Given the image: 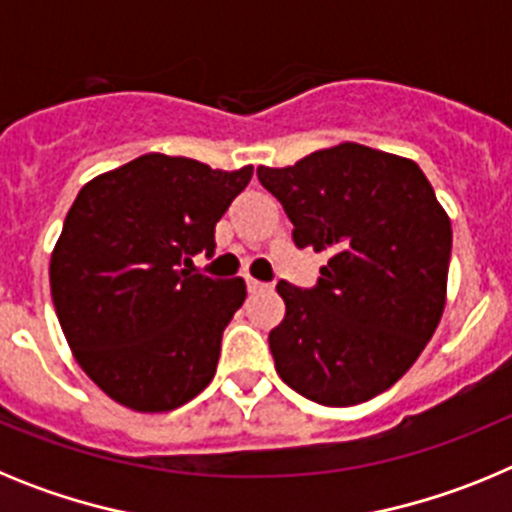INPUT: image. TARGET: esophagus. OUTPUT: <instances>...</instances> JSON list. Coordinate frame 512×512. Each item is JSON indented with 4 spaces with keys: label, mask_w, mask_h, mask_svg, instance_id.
<instances>
[{
    "label": "esophagus",
    "mask_w": 512,
    "mask_h": 512,
    "mask_svg": "<svg viewBox=\"0 0 512 512\" xmlns=\"http://www.w3.org/2000/svg\"><path fill=\"white\" fill-rule=\"evenodd\" d=\"M246 287H248V292H251V295H256V292H264V289H271L269 284L256 282V279H246Z\"/></svg>",
    "instance_id": "1"
}]
</instances>
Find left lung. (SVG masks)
<instances>
[{"mask_svg": "<svg viewBox=\"0 0 512 512\" xmlns=\"http://www.w3.org/2000/svg\"><path fill=\"white\" fill-rule=\"evenodd\" d=\"M256 174L295 225V246L330 253L312 289L277 284L287 305L269 333L277 374L328 408L390 390L446 305L451 220L431 182L410 158L359 143Z\"/></svg>", "mask_w": 512, "mask_h": 512, "instance_id": "8db88e82", "label": "left lung"}]
</instances>
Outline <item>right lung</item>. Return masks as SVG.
I'll use <instances>...</instances> for the list:
<instances>
[{
    "label": "right lung",
    "mask_w": 512,
    "mask_h": 512,
    "mask_svg": "<svg viewBox=\"0 0 512 512\" xmlns=\"http://www.w3.org/2000/svg\"><path fill=\"white\" fill-rule=\"evenodd\" d=\"M253 166L220 171L146 153L94 176L51 253V297L74 359L138 413H169L212 382L223 330L246 300L241 277L192 274Z\"/></svg>",
    "instance_id": "obj_1"
}]
</instances>
